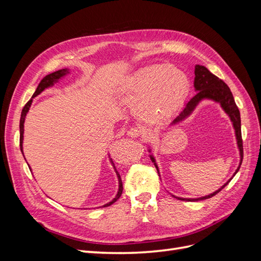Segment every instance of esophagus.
<instances>
[{"instance_id":"34e87169","label":"esophagus","mask_w":261,"mask_h":261,"mask_svg":"<svg viewBox=\"0 0 261 261\" xmlns=\"http://www.w3.org/2000/svg\"><path fill=\"white\" fill-rule=\"evenodd\" d=\"M127 135L132 138H137V137H143L144 140H148V134L147 130L143 127H130L127 132Z\"/></svg>"}]
</instances>
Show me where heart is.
Listing matches in <instances>:
<instances>
[{"mask_svg":"<svg viewBox=\"0 0 261 261\" xmlns=\"http://www.w3.org/2000/svg\"><path fill=\"white\" fill-rule=\"evenodd\" d=\"M189 81L181 70L164 64L139 68L124 87V96L149 121L171 114L185 99Z\"/></svg>","mask_w":261,"mask_h":261,"instance_id":"b5f03b06","label":"heart"}]
</instances>
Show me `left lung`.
<instances>
[{"instance_id":"obj_1","label":"left lung","mask_w":261,"mask_h":261,"mask_svg":"<svg viewBox=\"0 0 261 261\" xmlns=\"http://www.w3.org/2000/svg\"><path fill=\"white\" fill-rule=\"evenodd\" d=\"M194 87L197 91V93L195 96L189 100L187 103L185 105L184 109L181 110L179 112V114L173 120L172 124H176L180 121H183L184 118H186L189 114H191L194 109L196 108V106L199 103V101L202 99H211V100H215L217 102H220L221 107L223 108L224 111L228 114V116L231 117V121L233 122L234 125V128H235V135H236V139H238V145L240 148V152H241V163H240V167L236 170V172L234 173V175L236 173L239 172L240 168H241V164L243 162V139H242V130H241V114H240V110L236 106L234 98H233V94L231 92V89L228 88V86L222 81L220 80L219 77H217L216 75H213L212 73H210L208 68H206L202 65H196L195 66V81H194ZM151 158V161L154 163L155 168L158 170V167L155 164V161L153 159V156H150ZM159 171V170H158ZM233 175V176H234ZM232 176V178H233ZM230 178V180L232 179ZM230 180L226 181V183L221 187L220 189H218L217 192H215L213 194H210L208 196H204L201 197V198H197V199H186V198H176L179 200H186V201H198V200H204V199H208L211 198L215 195H217L220 191H222V189L230 183Z\"/></svg>"}]
</instances>
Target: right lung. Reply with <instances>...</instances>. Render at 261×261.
<instances>
[{
  "instance_id": "right-lung-1",
  "label": "right lung",
  "mask_w": 261,
  "mask_h": 261,
  "mask_svg": "<svg viewBox=\"0 0 261 261\" xmlns=\"http://www.w3.org/2000/svg\"><path fill=\"white\" fill-rule=\"evenodd\" d=\"M66 73H67V69H61V70H58V72H54V73H52V74H50V75H46V76L43 78V80L40 82V84L38 85V87H37V89H36V91H35V93H34L33 98H35L36 96H38L39 93H41L45 88H48V87L52 86L55 82H57L58 80H60V78H61L62 76H64ZM31 102H33V99H30V100L27 102V103L25 105V107H23L22 111H21V115H20V122H19V129H20L19 145H20V150H21V152H22V137H23V136H22V134H23V123H25V117H26V114H27L28 110H29V108H30ZM116 173H117V176H118V183H120V187H118V193H117V195H116L115 198H114L111 202H109V203L105 204L103 207H109V206H111V204H112V203H114L118 198H120L121 195H122V192H123L122 179H121L120 174H118V172H116Z\"/></svg>"
}]
</instances>
